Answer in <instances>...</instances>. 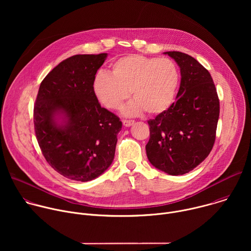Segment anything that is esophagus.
I'll list each match as a JSON object with an SVG mask.
<instances>
[{"label": "esophagus", "mask_w": 251, "mask_h": 251, "mask_svg": "<svg viewBox=\"0 0 251 251\" xmlns=\"http://www.w3.org/2000/svg\"><path fill=\"white\" fill-rule=\"evenodd\" d=\"M122 122H123V125H124L125 127H130V126H132V125L134 124V120H127V119H124Z\"/></svg>", "instance_id": "34e87169"}]
</instances>
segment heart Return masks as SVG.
I'll use <instances>...</instances> for the list:
<instances>
[{
  "label": "heart",
  "instance_id": "b5f03b06",
  "mask_svg": "<svg viewBox=\"0 0 251 251\" xmlns=\"http://www.w3.org/2000/svg\"><path fill=\"white\" fill-rule=\"evenodd\" d=\"M111 68V74L100 70L93 81L97 99L107 108L119 109L130 91L135 99L123 108L126 116L144 110L158 115L172 105L180 83V71L172 59L130 54L114 61Z\"/></svg>",
  "mask_w": 251,
  "mask_h": 251
}]
</instances>
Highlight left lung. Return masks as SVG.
I'll use <instances>...</instances> for the list:
<instances>
[{
  "instance_id": "obj_1",
  "label": "left lung",
  "mask_w": 251,
  "mask_h": 251,
  "mask_svg": "<svg viewBox=\"0 0 251 251\" xmlns=\"http://www.w3.org/2000/svg\"><path fill=\"white\" fill-rule=\"evenodd\" d=\"M180 66L181 85L176 101L148 121L150 139L146 153L157 169L178 176L199 166L216 140L220 100L208 70L193 56L167 51Z\"/></svg>"
}]
</instances>
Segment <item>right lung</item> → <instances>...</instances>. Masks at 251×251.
Wrapping results in <instances>:
<instances>
[{"instance_id":"obj_1","label":"right lung","mask_w":251,"mask_h":251,"mask_svg":"<svg viewBox=\"0 0 251 251\" xmlns=\"http://www.w3.org/2000/svg\"><path fill=\"white\" fill-rule=\"evenodd\" d=\"M107 53L76 54L56 65L42 81L33 124L44 157L70 180L88 182L112 164L122 122L101 107L93 90Z\"/></svg>"}]
</instances>
